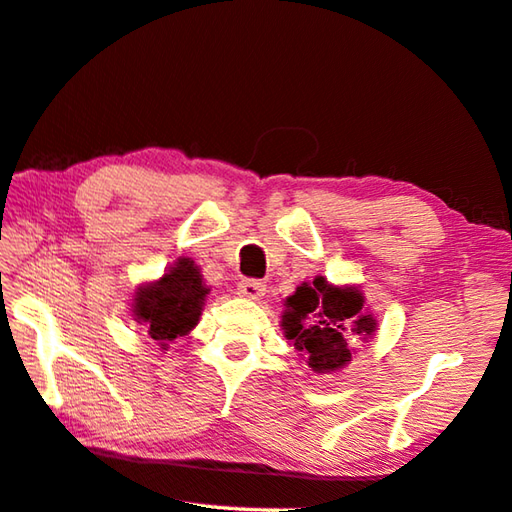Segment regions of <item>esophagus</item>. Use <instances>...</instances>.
I'll return each mask as SVG.
<instances>
[{"instance_id":"34e87169","label":"esophagus","mask_w":512,"mask_h":512,"mask_svg":"<svg viewBox=\"0 0 512 512\" xmlns=\"http://www.w3.org/2000/svg\"><path fill=\"white\" fill-rule=\"evenodd\" d=\"M237 291L241 297H248V300H262L266 293V284L259 280H241L237 284Z\"/></svg>"}]
</instances>
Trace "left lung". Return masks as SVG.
Wrapping results in <instances>:
<instances>
[{"label":"left lung","instance_id":"left-lung-1","mask_svg":"<svg viewBox=\"0 0 512 512\" xmlns=\"http://www.w3.org/2000/svg\"><path fill=\"white\" fill-rule=\"evenodd\" d=\"M282 329L286 340L318 374L342 369L351 360L349 340L376 333V318L365 311V295L356 286H333L327 277L300 284L286 297Z\"/></svg>","mask_w":512,"mask_h":512}]
</instances>
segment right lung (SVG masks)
<instances>
[{
    "label": "right lung",
    "instance_id": "obj_1",
    "mask_svg": "<svg viewBox=\"0 0 512 512\" xmlns=\"http://www.w3.org/2000/svg\"><path fill=\"white\" fill-rule=\"evenodd\" d=\"M208 293L199 266L190 257H181L161 280L136 288L132 315L145 324L156 345L167 349V342L188 336L197 327Z\"/></svg>",
    "mask_w": 512,
    "mask_h": 512
}]
</instances>
